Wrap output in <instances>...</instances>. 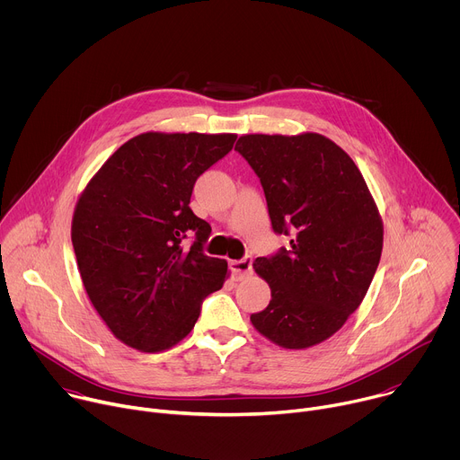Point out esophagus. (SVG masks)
Segmentation results:
<instances>
[{"label": "esophagus", "mask_w": 460, "mask_h": 460, "mask_svg": "<svg viewBox=\"0 0 460 460\" xmlns=\"http://www.w3.org/2000/svg\"><path fill=\"white\" fill-rule=\"evenodd\" d=\"M229 268H231L233 279L234 280H242L247 275H251V271H252V258L251 256H243L240 260H231L229 261Z\"/></svg>", "instance_id": "1"}]
</instances>
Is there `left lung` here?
Masks as SVG:
<instances>
[{
    "mask_svg": "<svg viewBox=\"0 0 460 460\" xmlns=\"http://www.w3.org/2000/svg\"><path fill=\"white\" fill-rule=\"evenodd\" d=\"M234 151L260 178L273 231L291 236L289 249L254 260L271 300L251 322L286 349L320 344L357 311L378 268L373 196L349 155L316 133L245 135Z\"/></svg>",
    "mask_w": 460,
    "mask_h": 460,
    "instance_id": "8db88e82",
    "label": "left lung"
}]
</instances>
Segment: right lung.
<instances>
[{
    "mask_svg": "<svg viewBox=\"0 0 460 460\" xmlns=\"http://www.w3.org/2000/svg\"><path fill=\"white\" fill-rule=\"evenodd\" d=\"M236 135L144 133L125 142L84 189L73 247L84 288L112 335L144 353L190 333L202 302L227 277L204 254L211 234L190 208L194 181L222 160ZM187 234L195 242L185 252Z\"/></svg>",
    "mask_w": 460,
    "mask_h": 460,
    "instance_id": "1",
    "label": "right lung"
}]
</instances>
